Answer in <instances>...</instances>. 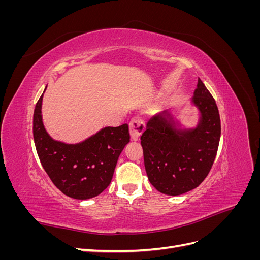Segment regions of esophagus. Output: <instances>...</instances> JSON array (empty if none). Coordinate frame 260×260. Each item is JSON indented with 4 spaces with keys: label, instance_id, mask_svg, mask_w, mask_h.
I'll list each match as a JSON object with an SVG mask.
<instances>
[{
    "label": "esophagus",
    "instance_id": "34e87169",
    "mask_svg": "<svg viewBox=\"0 0 260 260\" xmlns=\"http://www.w3.org/2000/svg\"><path fill=\"white\" fill-rule=\"evenodd\" d=\"M129 128H130V137L132 141H138L142 135V132L144 131V121L141 117L136 116L135 118H132L130 123H129Z\"/></svg>",
    "mask_w": 260,
    "mask_h": 260
}]
</instances>
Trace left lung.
<instances>
[{
  "mask_svg": "<svg viewBox=\"0 0 260 260\" xmlns=\"http://www.w3.org/2000/svg\"><path fill=\"white\" fill-rule=\"evenodd\" d=\"M192 104L200 119L191 129H178L168 112L147 121L141 137L149 182L166 195H181L198 187L207 177L216 158L221 124L216 102L199 79Z\"/></svg>",
  "mask_w": 260,
  "mask_h": 260,
  "instance_id": "obj_1",
  "label": "left lung"
}]
</instances>
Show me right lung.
Returning <instances> with one entry per match:
<instances>
[{"instance_id":"add662e5","label":"right lung","mask_w":260,"mask_h":260,"mask_svg":"<svg viewBox=\"0 0 260 260\" xmlns=\"http://www.w3.org/2000/svg\"><path fill=\"white\" fill-rule=\"evenodd\" d=\"M42 99L43 94L34 114V139L42 167L55 186L69 198H95L111 183L118 157L130 141L129 125L105 127L80 143L66 144L46 132Z\"/></svg>"}]
</instances>
